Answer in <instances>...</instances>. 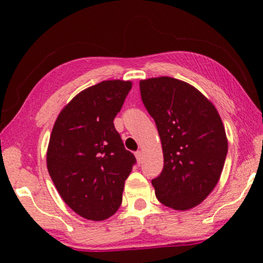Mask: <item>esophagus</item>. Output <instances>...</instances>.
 <instances>
[{
	"instance_id": "esophagus-1",
	"label": "esophagus",
	"mask_w": 263,
	"mask_h": 263,
	"mask_svg": "<svg viewBox=\"0 0 263 263\" xmlns=\"http://www.w3.org/2000/svg\"><path fill=\"white\" fill-rule=\"evenodd\" d=\"M136 158H137L138 163H141V161H142V152H141V151H137Z\"/></svg>"
}]
</instances>
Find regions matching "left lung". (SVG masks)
Here are the masks:
<instances>
[{
  "label": "left lung",
  "mask_w": 263,
  "mask_h": 263,
  "mask_svg": "<svg viewBox=\"0 0 263 263\" xmlns=\"http://www.w3.org/2000/svg\"><path fill=\"white\" fill-rule=\"evenodd\" d=\"M139 86L162 145L163 169L152 180L155 196L174 210H190L220 179L229 147L224 124L212 102L189 83L160 77Z\"/></svg>",
  "instance_id": "left-lung-1"
}]
</instances>
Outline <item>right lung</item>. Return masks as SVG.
<instances>
[{
    "label": "right lung",
    "mask_w": 263,
    "mask_h": 263,
    "mask_svg": "<svg viewBox=\"0 0 263 263\" xmlns=\"http://www.w3.org/2000/svg\"><path fill=\"white\" fill-rule=\"evenodd\" d=\"M131 88V81L106 80L84 89L65 105L52 128L48 173L64 202L89 220L117 212L136 163L114 125Z\"/></svg>",
    "instance_id": "add662e5"
}]
</instances>
